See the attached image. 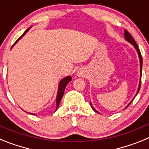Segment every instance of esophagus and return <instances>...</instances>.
<instances>
[{
  "label": "esophagus",
  "instance_id": "esophagus-1",
  "mask_svg": "<svg viewBox=\"0 0 149 149\" xmlns=\"http://www.w3.org/2000/svg\"><path fill=\"white\" fill-rule=\"evenodd\" d=\"M77 75H78L79 77H81V76L84 75V73H83V72H81V71H79V72H77Z\"/></svg>",
  "mask_w": 149,
  "mask_h": 149
}]
</instances>
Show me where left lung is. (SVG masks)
Returning <instances> with one entry per match:
<instances>
[{
	"mask_svg": "<svg viewBox=\"0 0 149 149\" xmlns=\"http://www.w3.org/2000/svg\"><path fill=\"white\" fill-rule=\"evenodd\" d=\"M124 36H125V39L126 41H127L128 42L131 43V45H133L134 47V48L136 50V51H137V54H138V56H139V63H140V79H139V86H138V89H137V92H136V94H137L138 93H139V89H140V86H141V76H142V67H143V58H142V55H141V53H140V51H139V48H138V45L136 43V42H135V40H134V39H133V37L131 36V35L130 33H129L128 32H127V30H125V33H124ZM135 95V96H136ZM135 96H134V98H135ZM134 98H133L132 100H131V101L130 102V103L128 104L127 105V107H127L129 106V105L131 104V102L133 101V100L134 99ZM90 104H91V107H92V109H93V110H94L95 112H96V113H98L97 110H95V109L93 107V105H92V103L90 102ZM125 107V108H126Z\"/></svg>",
	"mask_w": 149,
	"mask_h": 149,
	"instance_id": "obj_1",
	"label": "left lung"
}]
</instances>
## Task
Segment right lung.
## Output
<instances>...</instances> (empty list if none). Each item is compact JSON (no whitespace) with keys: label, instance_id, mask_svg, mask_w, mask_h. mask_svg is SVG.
Segmentation results:
<instances>
[{"label":"right lung","instance_id":"add662e5","mask_svg":"<svg viewBox=\"0 0 149 149\" xmlns=\"http://www.w3.org/2000/svg\"><path fill=\"white\" fill-rule=\"evenodd\" d=\"M30 28H31V27H29V28H27V30H26V31L24 33L23 35H22V36H21V37L19 38V39H18V40H17L15 43H14V45H13V47L14 45H15L16 44L17 42H18V41L19 40V39H22V36H24L25 35L26 33H27V31H28V30H30ZM13 47H12V48H13ZM71 81H72V77H71V76H67V77H64V78L62 79L61 81H60V83H59L58 91H57V95H56V110H57V109H58V107H59V105H60V101H61L62 98H63V94H64V91H65V87H66L67 84H68V83L70 82ZM56 110H55V111H56ZM28 113L33 114V113Z\"/></svg>","mask_w":149,"mask_h":149}]
</instances>
